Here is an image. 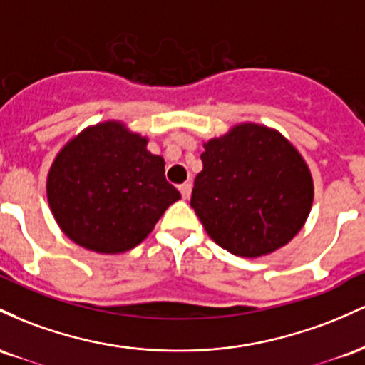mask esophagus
<instances>
[{
    "mask_svg": "<svg viewBox=\"0 0 365 365\" xmlns=\"http://www.w3.org/2000/svg\"><path fill=\"white\" fill-rule=\"evenodd\" d=\"M191 182H184V184H181V186H179V191H181V195H182V198L184 200H187L191 196Z\"/></svg>",
    "mask_w": 365,
    "mask_h": 365,
    "instance_id": "esophagus-1",
    "label": "esophagus"
}]
</instances>
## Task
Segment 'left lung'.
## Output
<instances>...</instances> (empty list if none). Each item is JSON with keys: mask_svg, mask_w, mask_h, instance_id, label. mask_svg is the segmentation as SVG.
<instances>
[{"mask_svg": "<svg viewBox=\"0 0 365 365\" xmlns=\"http://www.w3.org/2000/svg\"><path fill=\"white\" fill-rule=\"evenodd\" d=\"M203 148L191 207L208 236L247 259L289 243L314 202L309 165L292 143L265 125L240 124Z\"/></svg>", "mask_w": 365, "mask_h": 365, "instance_id": "1", "label": "left lung"}]
</instances>
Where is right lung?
<instances>
[{
	"instance_id": "right-lung-1",
	"label": "right lung",
	"mask_w": 365,
	"mask_h": 365,
	"mask_svg": "<svg viewBox=\"0 0 365 365\" xmlns=\"http://www.w3.org/2000/svg\"><path fill=\"white\" fill-rule=\"evenodd\" d=\"M148 139L108 120L84 129L56 155L46 195L53 217L73 243L96 253L138 247L181 193Z\"/></svg>"
}]
</instances>
